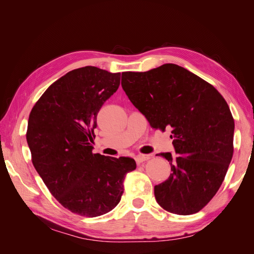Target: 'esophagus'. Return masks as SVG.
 <instances>
[{
    "label": "esophagus",
    "instance_id": "esophagus-1",
    "mask_svg": "<svg viewBox=\"0 0 254 254\" xmlns=\"http://www.w3.org/2000/svg\"><path fill=\"white\" fill-rule=\"evenodd\" d=\"M149 158L150 157L148 155H139V156L135 157V161H136L137 164H140V163L144 162V161H147Z\"/></svg>",
    "mask_w": 254,
    "mask_h": 254
}]
</instances>
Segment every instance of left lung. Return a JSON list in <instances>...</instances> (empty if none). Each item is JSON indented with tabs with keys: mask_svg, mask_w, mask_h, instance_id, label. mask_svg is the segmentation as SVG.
Segmentation results:
<instances>
[{
	"mask_svg": "<svg viewBox=\"0 0 254 254\" xmlns=\"http://www.w3.org/2000/svg\"><path fill=\"white\" fill-rule=\"evenodd\" d=\"M122 87L152 128H172L178 156L159 153L172 173L155 187L157 202L174 214L199 212L217 193L233 157L234 120L225 98L211 83L174 64L122 73Z\"/></svg>",
	"mask_w": 254,
	"mask_h": 254,
	"instance_id": "8db88e82",
	"label": "left lung"
}]
</instances>
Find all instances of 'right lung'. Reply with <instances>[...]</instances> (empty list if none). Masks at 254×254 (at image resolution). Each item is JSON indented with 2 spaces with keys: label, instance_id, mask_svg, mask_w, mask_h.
I'll use <instances>...</instances> for the list:
<instances>
[{
  "label": "right lung",
  "instance_id": "1",
  "mask_svg": "<svg viewBox=\"0 0 254 254\" xmlns=\"http://www.w3.org/2000/svg\"><path fill=\"white\" fill-rule=\"evenodd\" d=\"M120 80L121 73L76 68L52 83L29 114L26 140L36 171L58 202L80 216L114 209L126 174L136 167L131 158L92 152L97 113Z\"/></svg>",
  "mask_w": 254,
  "mask_h": 254
}]
</instances>
